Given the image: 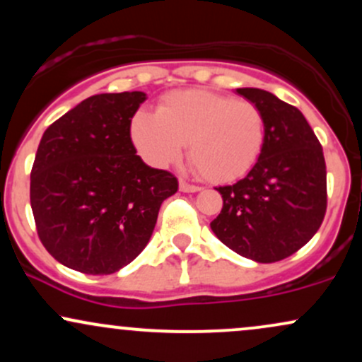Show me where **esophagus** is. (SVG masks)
Returning <instances> with one entry per match:
<instances>
[{"mask_svg": "<svg viewBox=\"0 0 362 362\" xmlns=\"http://www.w3.org/2000/svg\"><path fill=\"white\" fill-rule=\"evenodd\" d=\"M180 190L182 192H199V190H201V187L189 184V182H185V180H180Z\"/></svg>", "mask_w": 362, "mask_h": 362, "instance_id": "34e87169", "label": "esophagus"}]
</instances>
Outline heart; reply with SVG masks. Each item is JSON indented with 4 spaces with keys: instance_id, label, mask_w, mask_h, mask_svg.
Listing matches in <instances>:
<instances>
[{
    "instance_id": "b5f03b06",
    "label": "heart",
    "mask_w": 362,
    "mask_h": 362,
    "mask_svg": "<svg viewBox=\"0 0 362 362\" xmlns=\"http://www.w3.org/2000/svg\"><path fill=\"white\" fill-rule=\"evenodd\" d=\"M131 136L141 156L153 167L189 158L202 177L231 182L243 177L259 160L265 143V119L255 103L207 90L168 93L158 114L139 110Z\"/></svg>"
}]
</instances>
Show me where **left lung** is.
Segmentation results:
<instances>
[{
    "instance_id": "1",
    "label": "left lung",
    "mask_w": 362,
    "mask_h": 362,
    "mask_svg": "<svg viewBox=\"0 0 362 362\" xmlns=\"http://www.w3.org/2000/svg\"><path fill=\"white\" fill-rule=\"evenodd\" d=\"M265 119V143L247 177L218 187L223 209L211 230L228 248L260 264L298 252L327 211L323 149L305 115L271 91L236 88Z\"/></svg>"
}]
</instances>
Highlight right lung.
<instances>
[{
  "mask_svg": "<svg viewBox=\"0 0 362 362\" xmlns=\"http://www.w3.org/2000/svg\"><path fill=\"white\" fill-rule=\"evenodd\" d=\"M144 100L143 91L93 95L45 129L30 206L40 242L66 267L91 276L126 267L178 190L172 173L136 155L131 120Z\"/></svg>",
  "mask_w": 362,
  "mask_h": 362,
  "instance_id": "1",
  "label": "right lung"
}]
</instances>
